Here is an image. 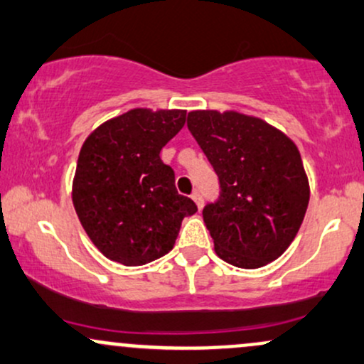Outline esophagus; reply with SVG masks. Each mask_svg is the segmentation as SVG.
<instances>
[{
    "label": "esophagus",
    "mask_w": 364,
    "mask_h": 364,
    "mask_svg": "<svg viewBox=\"0 0 364 364\" xmlns=\"http://www.w3.org/2000/svg\"><path fill=\"white\" fill-rule=\"evenodd\" d=\"M191 200H193V202H195L196 208H198V210H202V207H203V198H202V195L198 193V191H195V193L191 195Z\"/></svg>",
    "instance_id": "esophagus-1"
}]
</instances>
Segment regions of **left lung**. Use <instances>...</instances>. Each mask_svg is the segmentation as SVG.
Returning a JSON list of instances; mask_svg holds the SVG:
<instances>
[{
    "label": "left lung",
    "instance_id": "left-lung-1",
    "mask_svg": "<svg viewBox=\"0 0 364 364\" xmlns=\"http://www.w3.org/2000/svg\"><path fill=\"white\" fill-rule=\"evenodd\" d=\"M188 129L220 181V198L203 208L217 257L260 269L289 248L306 214L310 183L286 133L237 111L188 112Z\"/></svg>",
    "mask_w": 364,
    "mask_h": 364
}]
</instances>
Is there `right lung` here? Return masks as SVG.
Here are the masks:
<instances>
[{
    "instance_id": "add662e5",
    "label": "right lung",
    "mask_w": 364,
    "mask_h": 364,
    "mask_svg": "<svg viewBox=\"0 0 364 364\" xmlns=\"http://www.w3.org/2000/svg\"><path fill=\"white\" fill-rule=\"evenodd\" d=\"M185 121V109L135 107L104 121L83 141L73 207L87 236L109 260L139 267L164 257L183 219L196 212L159 156Z\"/></svg>"
}]
</instances>
